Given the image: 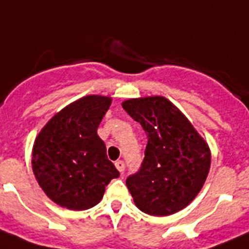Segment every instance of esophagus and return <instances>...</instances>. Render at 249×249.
Returning a JSON list of instances; mask_svg holds the SVG:
<instances>
[{"mask_svg": "<svg viewBox=\"0 0 249 249\" xmlns=\"http://www.w3.org/2000/svg\"><path fill=\"white\" fill-rule=\"evenodd\" d=\"M115 166H116V169H118L120 173H123L125 170V163L123 160L115 161Z\"/></svg>", "mask_w": 249, "mask_h": 249, "instance_id": "1", "label": "esophagus"}]
</instances>
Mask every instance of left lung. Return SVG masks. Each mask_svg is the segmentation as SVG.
Instances as JSON below:
<instances>
[{
	"mask_svg": "<svg viewBox=\"0 0 249 249\" xmlns=\"http://www.w3.org/2000/svg\"><path fill=\"white\" fill-rule=\"evenodd\" d=\"M125 111L148 138L139 170L126 178L134 202L150 215H169L187 207L208 176L211 151L178 109L163 96L130 99Z\"/></svg>",
	"mask_w": 249,
	"mask_h": 249,
	"instance_id": "8db88e82",
	"label": "left lung"
}]
</instances>
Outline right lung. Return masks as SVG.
<instances>
[{
	"label": "right lung",
	"instance_id": "right-lung-1",
	"mask_svg": "<svg viewBox=\"0 0 249 249\" xmlns=\"http://www.w3.org/2000/svg\"><path fill=\"white\" fill-rule=\"evenodd\" d=\"M111 99L89 95L53 116L38 134L32 169L56 204L84 211L103 199L105 187L120 173L107 159L98 127Z\"/></svg>",
	"mask_w": 249,
	"mask_h": 249
}]
</instances>
